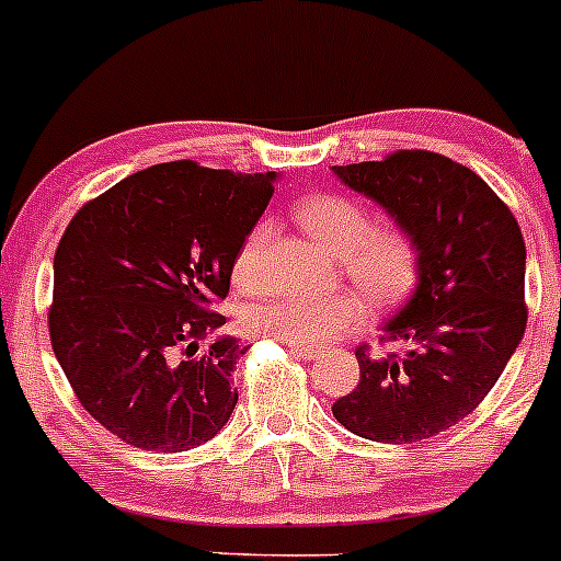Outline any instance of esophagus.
<instances>
[{"instance_id":"esophagus-1","label":"esophagus","mask_w":561,"mask_h":561,"mask_svg":"<svg viewBox=\"0 0 561 561\" xmlns=\"http://www.w3.org/2000/svg\"><path fill=\"white\" fill-rule=\"evenodd\" d=\"M290 347V353H296L298 358H314L318 356V351H314V347H298V345H287Z\"/></svg>"}]
</instances>
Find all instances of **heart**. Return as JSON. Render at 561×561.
Wrapping results in <instances>:
<instances>
[{
	"label": "heart",
	"mask_w": 561,
	"mask_h": 561,
	"mask_svg": "<svg viewBox=\"0 0 561 561\" xmlns=\"http://www.w3.org/2000/svg\"><path fill=\"white\" fill-rule=\"evenodd\" d=\"M296 221L340 254L347 279L378 307H391L413 290L419 279V247L402 227H375L364 205L342 194H318L296 205ZM271 225L260 221L232 260V282L241 290H257L263 282L265 249ZM367 318L362 298L336 296H274L247 312V325L257 334L298 347H318L345 331L358 329Z\"/></svg>",
	"instance_id": "obj_1"
}]
</instances>
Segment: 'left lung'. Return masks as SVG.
I'll use <instances>...</instances> for the list:
<instances>
[{"label": "left lung", "mask_w": 561, "mask_h": 561, "mask_svg": "<svg viewBox=\"0 0 561 561\" xmlns=\"http://www.w3.org/2000/svg\"><path fill=\"white\" fill-rule=\"evenodd\" d=\"M334 175L411 232L419 282L380 336L402 353L358 345L356 389L331 411L369 442H425L485 400L524 340V236L477 172L431 150H397Z\"/></svg>", "instance_id": "8db88e82"}]
</instances>
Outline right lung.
<instances>
[{"label": "right lung", "instance_id": "1", "mask_svg": "<svg viewBox=\"0 0 561 561\" xmlns=\"http://www.w3.org/2000/svg\"><path fill=\"white\" fill-rule=\"evenodd\" d=\"M274 172L241 175L197 161L134 172L81 205L54 254L48 334L84 411L148 453L210 442L238 402L247 347L219 336L214 304L274 194Z\"/></svg>", "mask_w": 561, "mask_h": 561}]
</instances>
